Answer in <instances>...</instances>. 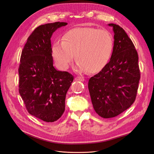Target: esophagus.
<instances>
[{"mask_svg":"<svg viewBox=\"0 0 154 154\" xmlns=\"http://www.w3.org/2000/svg\"><path fill=\"white\" fill-rule=\"evenodd\" d=\"M75 81H84V79L82 77H76L75 78Z\"/></svg>","mask_w":154,"mask_h":154,"instance_id":"34e87169","label":"esophagus"}]
</instances>
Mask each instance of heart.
<instances>
[{
  "mask_svg": "<svg viewBox=\"0 0 154 154\" xmlns=\"http://www.w3.org/2000/svg\"><path fill=\"white\" fill-rule=\"evenodd\" d=\"M113 48L111 34L93 27H76L64 34L62 42L56 41L52 56L57 66L66 70L75 54V70L100 72L109 61Z\"/></svg>",
  "mask_w": 154,
  "mask_h": 154,
  "instance_id": "1",
  "label": "heart"
}]
</instances>
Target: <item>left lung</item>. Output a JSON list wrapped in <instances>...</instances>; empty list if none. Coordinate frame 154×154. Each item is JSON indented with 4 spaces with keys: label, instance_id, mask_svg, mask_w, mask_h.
Masks as SVG:
<instances>
[{
    "label": "left lung",
    "instance_id": "left-lung-1",
    "mask_svg": "<svg viewBox=\"0 0 154 154\" xmlns=\"http://www.w3.org/2000/svg\"><path fill=\"white\" fill-rule=\"evenodd\" d=\"M108 25L115 34L110 61L88 82L94 109L103 118L115 117L131 106L140 79L138 55L132 40L118 25Z\"/></svg>",
    "mask_w": 154,
    "mask_h": 154
}]
</instances>
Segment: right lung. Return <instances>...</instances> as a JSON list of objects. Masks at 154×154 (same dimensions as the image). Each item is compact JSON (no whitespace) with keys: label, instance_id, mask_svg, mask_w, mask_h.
<instances>
[{"label":"right lung","instance_id":"add662e5","mask_svg":"<svg viewBox=\"0 0 154 154\" xmlns=\"http://www.w3.org/2000/svg\"><path fill=\"white\" fill-rule=\"evenodd\" d=\"M66 22H54L34 29L23 48L18 68L19 93L27 111L46 122L61 118L73 77L53 66L51 38Z\"/></svg>","mask_w":154,"mask_h":154}]
</instances>
